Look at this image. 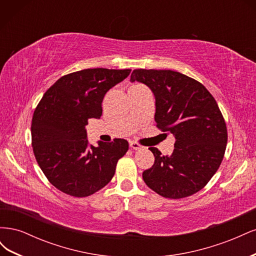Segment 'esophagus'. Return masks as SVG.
<instances>
[{
    "instance_id": "1",
    "label": "esophagus",
    "mask_w": 256,
    "mask_h": 256,
    "mask_svg": "<svg viewBox=\"0 0 256 256\" xmlns=\"http://www.w3.org/2000/svg\"><path fill=\"white\" fill-rule=\"evenodd\" d=\"M130 147L131 148H134L136 150H142L143 146L141 144H138V142H134V141H131L130 142Z\"/></svg>"
}]
</instances>
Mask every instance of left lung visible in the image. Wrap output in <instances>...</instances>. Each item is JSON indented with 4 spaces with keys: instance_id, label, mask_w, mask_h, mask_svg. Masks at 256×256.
<instances>
[{
    "instance_id": "8db88e82",
    "label": "left lung",
    "mask_w": 256,
    "mask_h": 256,
    "mask_svg": "<svg viewBox=\"0 0 256 256\" xmlns=\"http://www.w3.org/2000/svg\"><path fill=\"white\" fill-rule=\"evenodd\" d=\"M131 82L148 86L156 99V126L175 136L171 156L156 147L154 166L143 180L159 196L182 198L203 189L219 168L228 129L212 95L202 83L173 70L134 69Z\"/></svg>"
}]
</instances>
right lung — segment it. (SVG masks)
<instances>
[{
	"mask_svg": "<svg viewBox=\"0 0 256 256\" xmlns=\"http://www.w3.org/2000/svg\"><path fill=\"white\" fill-rule=\"evenodd\" d=\"M131 69H83L63 76L44 92L33 114L30 134L35 158L60 191L85 198L110 182L129 144L124 138L88 145L85 126L100 118L106 92Z\"/></svg>",
	"mask_w": 256,
	"mask_h": 256,
	"instance_id": "add662e5",
	"label": "right lung"
}]
</instances>
